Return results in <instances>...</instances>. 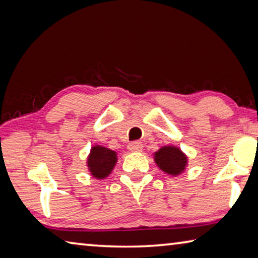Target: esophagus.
<instances>
[{"label":"esophagus","mask_w":258,"mask_h":258,"mask_svg":"<svg viewBox=\"0 0 258 258\" xmlns=\"http://www.w3.org/2000/svg\"><path fill=\"white\" fill-rule=\"evenodd\" d=\"M142 148H143V145L139 141H134V142L130 143V145H128V149L131 151H141Z\"/></svg>","instance_id":"1"}]
</instances>
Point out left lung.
<instances>
[{"instance_id": "left-lung-1", "label": "left lung", "mask_w": 258, "mask_h": 258, "mask_svg": "<svg viewBox=\"0 0 258 258\" xmlns=\"http://www.w3.org/2000/svg\"><path fill=\"white\" fill-rule=\"evenodd\" d=\"M155 163L168 175H180L184 172L187 165V157L183 154L180 148L174 146L161 147L154 155Z\"/></svg>"}]
</instances>
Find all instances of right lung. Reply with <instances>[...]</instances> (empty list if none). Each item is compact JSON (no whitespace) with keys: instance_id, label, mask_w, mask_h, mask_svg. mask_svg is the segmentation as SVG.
<instances>
[{"instance_id":"right-lung-1","label":"right lung","mask_w":258,"mask_h":258,"mask_svg":"<svg viewBox=\"0 0 258 258\" xmlns=\"http://www.w3.org/2000/svg\"><path fill=\"white\" fill-rule=\"evenodd\" d=\"M117 163V152L102 146H94L87 157V167L93 177H107Z\"/></svg>"}]
</instances>
